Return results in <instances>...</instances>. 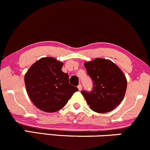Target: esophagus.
Masks as SVG:
<instances>
[{
  "mask_svg": "<svg viewBox=\"0 0 150 150\" xmlns=\"http://www.w3.org/2000/svg\"><path fill=\"white\" fill-rule=\"evenodd\" d=\"M78 89H79V91H81V90H82V86H81V84H79V85L78 86Z\"/></svg>",
  "mask_w": 150,
  "mask_h": 150,
  "instance_id": "1",
  "label": "esophagus"
}]
</instances>
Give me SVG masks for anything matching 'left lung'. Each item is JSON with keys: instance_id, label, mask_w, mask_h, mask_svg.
I'll list each match as a JSON object with an SVG mask.
<instances>
[{"instance_id": "8db88e82", "label": "left lung", "mask_w": 150, "mask_h": 150, "mask_svg": "<svg viewBox=\"0 0 150 150\" xmlns=\"http://www.w3.org/2000/svg\"><path fill=\"white\" fill-rule=\"evenodd\" d=\"M93 82L91 92L81 91L90 108L98 113L111 112L124 99L127 80L119 67L109 59L96 58L84 63Z\"/></svg>"}]
</instances>
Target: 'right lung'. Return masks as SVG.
Wrapping results in <instances>:
<instances>
[{
  "instance_id": "right-lung-1",
  "label": "right lung",
  "mask_w": 150,
  "mask_h": 150,
  "mask_svg": "<svg viewBox=\"0 0 150 150\" xmlns=\"http://www.w3.org/2000/svg\"><path fill=\"white\" fill-rule=\"evenodd\" d=\"M63 63L53 57H43L31 66L24 76L28 96L34 105L46 112L64 107L78 88L69 83Z\"/></svg>"
}]
</instances>
